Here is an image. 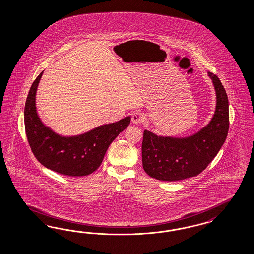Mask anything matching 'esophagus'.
<instances>
[{"mask_svg":"<svg viewBox=\"0 0 254 254\" xmlns=\"http://www.w3.org/2000/svg\"><path fill=\"white\" fill-rule=\"evenodd\" d=\"M145 120V116L140 113V112H134L132 114V117H131V121L133 124H140L143 123Z\"/></svg>","mask_w":254,"mask_h":254,"instance_id":"esophagus-1","label":"esophagus"}]
</instances>
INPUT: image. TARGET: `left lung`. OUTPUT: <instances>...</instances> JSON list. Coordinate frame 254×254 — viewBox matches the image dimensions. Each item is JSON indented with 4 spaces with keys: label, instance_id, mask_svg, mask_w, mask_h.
I'll list each match as a JSON object with an SVG mask.
<instances>
[{
    "label": "left lung",
    "instance_id": "8db88e82",
    "mask_svg": "<svg viewBox=\"0 0 254 254\" xmlns=\"http://www.w3.org/2000/svg\"><path fill=\"white\" fill-rule=\"evenodd\" d=\"M216 91V109L211 121L186 138L157 136L144 130L141 145L142 167L150 177L176 182L200 174L213 160L229 129V104L220 79L208 71Z\"/></svg>",
    "mask_w": 254,
    "mask_h": 254
}]
</instances>
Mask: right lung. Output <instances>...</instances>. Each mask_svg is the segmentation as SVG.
Listing matches in <instances>:
<instances>
[{
  "instance_id": "right-lung-1",
  "label": "right lung",
  "mask_w": 254,
  "mask_h": 254,
  "mask_svg": "<svg viewBox=\"0 0 254 254\" xmlns=\"http://www.w3.org/2000/svg\"><path fill=\"white\" fill-rule=\"evenodd\" d=\"M42 71L28 94L24 122L31 151L43 166L66 176H86L98 169L108 147L130 124V116L98 127L73 137H63L46 127L39 118L35 98Z\"/></svg>"
}]
</instances>
